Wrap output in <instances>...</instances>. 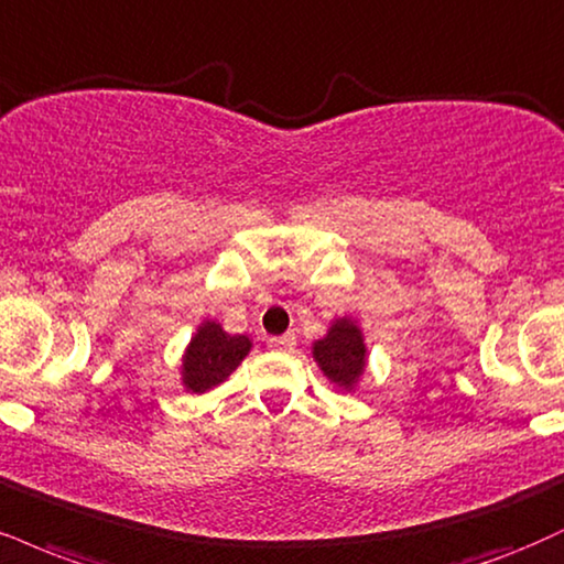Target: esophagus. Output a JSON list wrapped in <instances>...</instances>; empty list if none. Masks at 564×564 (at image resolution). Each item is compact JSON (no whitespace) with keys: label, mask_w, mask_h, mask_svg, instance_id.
I'll use <instances>...</instances> for the list:
<instances>
[{"label":"esophagus","mask_w":564,"mask_h":564,"mask_svg":"<svg viewBox=\"0 0 564 564\" xmlns=\"http://www.w3.org/2000/svg\"><path fill=\"white\" fill-rule=\"evenodd\" d=\"M294 344H296L294 334H283V336H273V338H268V347H270V349H275V351H289L291 347H294Z\"/></svg>","instance_id":"1"}]
</instances>
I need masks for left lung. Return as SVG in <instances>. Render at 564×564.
<instances>
[{
	"instance_id": "obj_1",
	"label": "left lung",
	"mask_w": 564,
	"mask_h": 564,
	"mask_svg": "<svg viewBox=\"0 0 564 564\" xmlns=\"http://www.w3.org/2000/svg\"><path fill=\"white\" fill-rule=\"evenodd\" d=\"M312 357L330 383L351 391L362 378L365 362H368L362 330L351 317H338L330 323L328 334L312 344Z\"/></svg>"
}]
</instances>
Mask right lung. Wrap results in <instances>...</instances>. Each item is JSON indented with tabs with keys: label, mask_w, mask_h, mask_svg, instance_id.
I'll use <instances>...</instances> for the list:
<instances>
[{
	"label": "right lung",
	"mask_w": 564,
	"mask_h": 564,
	"mask_svg": "<svg viewBox=\"0 0 564 564\" xmlns=\"http://www.w3.org/2000/svg\"><path fill=\"white\" fill-rule=\"evenodd\" d=\"M252 341L247 336H230L220 323L205 321L196 328L192 344L186 347L181 365V378L186 391L205 393L220 386L249 355Z\"/></svg>",
	"instance_id": "1"
}]
</instances>
